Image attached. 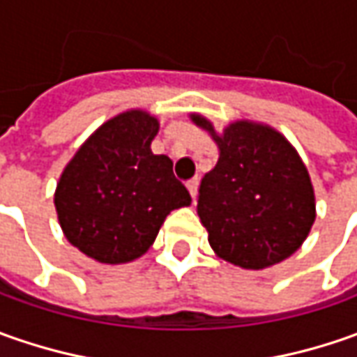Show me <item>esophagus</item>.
Instances as JSON below:
<instances>
[{"label":"esophagus","instance_id":"esophagus-1","mask_svg":"<svg viewBox=\"0 0 357 357\" xmlns=\"http://www.w3.org/2000/svg\"><path fill=\"white\" fill-rule=\"evenodd\" d=\"M186 188H188L190 197H192V199H197V192H199V178L195 176V178L186 181Z\"/></svg>","mask_w":357,"mask_h":357}]
</instances>
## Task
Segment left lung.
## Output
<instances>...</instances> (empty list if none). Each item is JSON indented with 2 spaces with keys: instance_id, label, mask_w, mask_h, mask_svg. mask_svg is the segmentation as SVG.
I'll list each match as a JSON object with an SVG mask.
<instances>
[{
  "instance_id": "left-lung-1",
  "label": "left lung",
  "mask_w": 357,
  "mask_h": 357,
  "mask_svg": "<svg viewBox=\"0 0 357 357\" xmlns=\"http://www.w3.org/2000/svg\"><path fill=\"white\" fill-rule=\"evenodd\" d=\"M220 157L200 181L199 211L208 242L222 260L240 268H268L302 246L316 220L310 174L278 130L236 121L222 135L200 115Z\"/></svg>"
}]
</instances>
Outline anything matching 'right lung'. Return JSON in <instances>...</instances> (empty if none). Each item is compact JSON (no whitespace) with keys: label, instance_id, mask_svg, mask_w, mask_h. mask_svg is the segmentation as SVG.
Segmentation results:
<instances>
[{"label":"right lung","instance_id":"right-lung-1","mask_svg":"<svg viewBox=\"0 0 357 357\" xmlns=\"http://www.w3.org/2000/svg\"><path fill=\"white\" fill-rule=\"evenodd\" d=\"M158 121L132 109L109 119L65 167L55 208L65 238L103 264L143 256L190 195L167 155H153Z\"/></svg>","mask_w":357,"mask_h":357}]
</instances>
